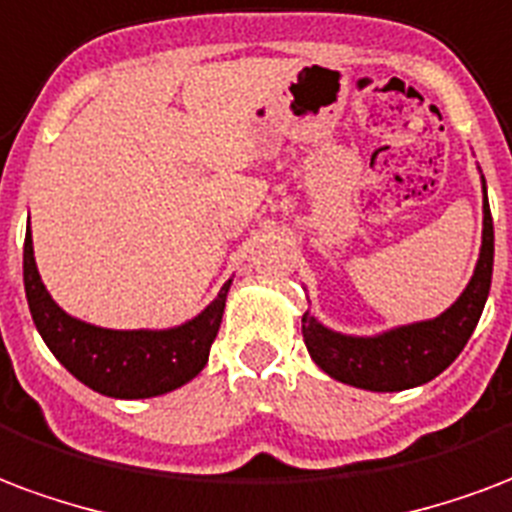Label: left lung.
Listing matches in <instances>:
<instances>
[{
    "label": "left lung",
    "mask_w": 512,
    "mask_h": 512,
    "mask_svg": "<svg viewBox=\"0 0 512 512\" xmlns=\"http://www.w3.org/2000/svg\"><path fill=\"white\" fill-rule=\"evenodd\" d=\"M483 184V236L472 279L464 293L437 317L418 323L396 325L372 336H352L333 331L309 309L301 317L306 350L328 377L374 393H393L418 388L456 361L478 325L491 290L494 271V222L488 208L486 179Z\"/></svg>",
    "instance_id": "1"
}]
</instances>
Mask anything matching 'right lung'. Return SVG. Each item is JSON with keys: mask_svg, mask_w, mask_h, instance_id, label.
Instances as JSON below:
<instances>
[{"mask_svg": "<svg viewBox=\"0 0 512 512\" xmlns=\"http://www.w3.org/2000/svg\"><path fill=\"white\" fill-rule=\"evenodd\" d=\"M230 285L233 279L203 312L173 328H102L67 314L51 298L34 263L32 230L26 227L24 290L37 333L75 380L111 399H151L195 380L217 339Z\"/></svg>", "mask_w": 512, "mask_h": 512, "instance_id": "obj_1", "label": "right lung"}]
</instances>
